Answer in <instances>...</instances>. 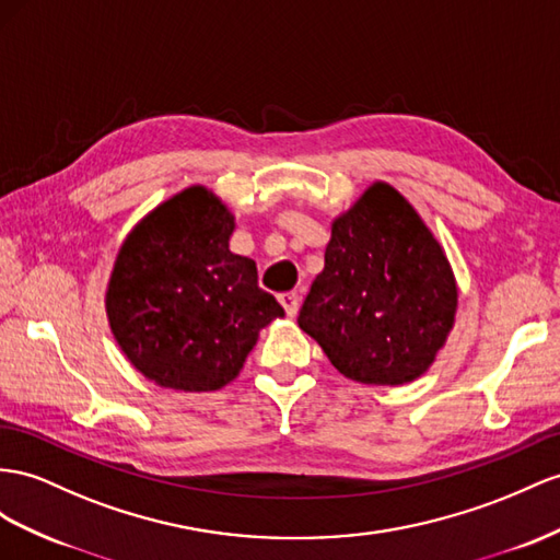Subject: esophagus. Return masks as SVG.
Wrapping results in <instances>:
<instances>
[{"label":"esophagus","instance_id":"obj_1","mask_svg":"<svg viewBox=\"0 0 560 560\" xmlns=\"http://www.w3.org/2000/svg\"><path fill=\"white\" fill-rule=\"evenodd\" d=\"M279 303L285 310V314H289V317H295L298 310H300V295L298 293H283L279 298Z\"/></svg>","mask_w":560,"mask_h":560}]
</instances>
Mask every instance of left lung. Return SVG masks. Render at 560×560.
<instances>
[{"label": "left lung", "instance_id": "left-lung-1", "mask_svg": "<svg viewBox=\"0 0 560 560\" xmlns=\"http://www.w3.org/2000/svg\"><path fill=\"white\" fill-rule=\"evenodd\" d=\"M447 253L409 200L374 182L331 222L298 326L342 376L405 385L433 366L456 322Z\"/></svg>", "mask_w": 560, "mask_h": 560}]
</instances>
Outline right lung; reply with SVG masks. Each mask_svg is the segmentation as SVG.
<instances>
[{
    "instance_id": "obj_1",
    "label": "right lung",
    "mask_w": 560,
    "mask_h": 560,
    "mask_svg": "<svg viewBox=\"0 0 560 560\" xmlns=\"http://www.w3.org/2000/svg\"><path fill=\"white\" fill-rule=\"evenodd\" d=\"M236 218L200 184L132 226L106 285L113 338L155 385L210 393L232 383L265 326L283 317L250 257L229 250Z\"/></svg>"
}]
</instances>
